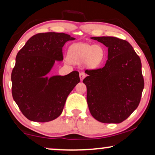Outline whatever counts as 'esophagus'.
Returning a JSON list of instances; mask_svg holds the SVG:
<instances>
[{
    "label": "esophagus",
    "mask_w": 155,
    "mask_h": 155,
    "mask_svg": "<svg viewBox=\"0 0 155 155\" xmlns=\"http://www.w3.org/2000/svg\"><path fill=\"white\" fill-rule=\"evenodd\" d=\"M85 76H86V74H85L84 73L81 72L80 73V80H81V81L85 78Z\"/></svg>",
    "instance_id": "1"
}]
</instances>
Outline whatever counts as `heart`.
I'll return each instance as SVG.
<instances>
[{
	"label": "heart",
	"instance_id": "heart-1",
	"mask_svg": "<svg viewBox=\"0 0 155 155\" xmlns=\"http://www.w3.org/2000/svg\"><path fill=\"white\" fill-rule=\"evenodd\" d=\"M68 59L73 63L87 61L91 66L100 64L105 57V50L101 45H90L89 44L78 43L70 47L68 53Z\"/></svg>",
	"mask_w": 155,
	"mask_h": 155
}]
</instances>
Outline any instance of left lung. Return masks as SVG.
<instances>
[{"mask_svg": "<svg viewBox=\"0 0 155 155\" xmlns=\"http://www.w3.org/2000/svg\"><path fill=\"white\" fill-rule=\"evenodd\" d=\"M106 46L107 60L103 68L86 70L83 80L91 115L103 123H121L137 108L144 88L140 57L127 40L92 37Z\"/></svg>", "mask_w": 155, "mask_h": 155, "instance_id": "left-lung-1", "label": "left lung"}]
</instances>
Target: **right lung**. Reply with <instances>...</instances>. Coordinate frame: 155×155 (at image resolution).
<instances>
[{"label":"right lung","instance_id":"add662e5","mask_svg":"<svg viewBox=\"0 0 155 155\" xmlns=\"http://www.w3.org/2000/svg\"><path fill=\"white\" fill-rule=\"evenodd\" d=\"M75 40L64 33H42L29 39L16 57L11 74L13 99L29 120L47 122L61 115L66 98L80 82L79 73L46 77L55 61H62V48Z\"/></svg>","mask_w":155,"mask_h":155}]
</instances>
